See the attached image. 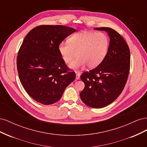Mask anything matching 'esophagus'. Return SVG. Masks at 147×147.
<instances>
[{
  "label": "esophagus",
  "instance_id": "esophagus-1",
  "mask_svg": "<svg viewBox=\"0 0 147 147\" xmlns=\"http://www.w3.org/2000/svg\"><path fill=\"white\" fill-rule=\"evenodd\" d=\"M80 75L77 73L76 74V80H80Z\"/></svg>",
  "mask_w": 147,
  "mask_h": 147
}]
</instances>
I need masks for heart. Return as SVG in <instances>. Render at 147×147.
Masks as SVG:
<instances>
[{
	"mask_svg": "<svg viewBox=\"0 0 147 147\" xmlns=\"http://www.w3.org/2000/svg\"><path fill=\"white\" fill-rule=\"evenodd\" d=\"M109 45V38L105 33L83 30L70 37L67 43H59L57 50L65 64L70 63L78 56L69 65L70 69L78 70L86 65L88 68L93 69L104 61Z\"/></svg>",
	"mask_w": 147,
	"mask_h": 147,
	"instance_id": "b5f03b06",
	"label": "heart"
}]
</instances>
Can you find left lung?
I'll use <instances>...</instances> for the list:
<instances>
[{"label":"left lung","instance_id":"1","mask_svg":"<svg viewBox=\"0 0 147 147\" xmlns=\"http://www.w3.org/2000/svg\"><path fill=\"white\" fill-rule=\"evenodd\" d=\"M108 33L110 45L104 61L94 69L83 73L84 83L81 99L88 106L100 109L109 105L121 94L130 69V51L124 38L112 28H96Z\"/></svg>","mask_w":147,"mask_h":147}]
</instances>
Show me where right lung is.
<instances>
[{"mask_svg":"<svg viewBox=\"0 0 147 147\" xmlns=\"http://www.w3.org/2000/svg\"><path fill=\"white\" fill-rule=\"evenodd\" d=\"M76 30L61 25H42L26 35L18 54L21 84L33 99L44 105L58 101L75 74L62 59L59 44Z\"/></svg>","mask_w":147,"mask_h":147,"instance_id":"1","label":"right lung"}]
</instances>
